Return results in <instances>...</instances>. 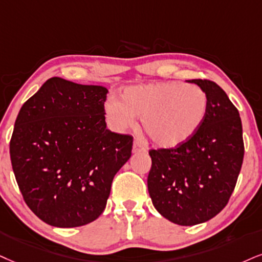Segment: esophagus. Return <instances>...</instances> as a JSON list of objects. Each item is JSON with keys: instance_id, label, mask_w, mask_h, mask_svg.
<instances>
[{"instance_id": "obj_1", "label": "esophagus", "mask_w": 262, "mask_h": 262, "mask_svg": "<svg viewBox=\"0 0 262 262\" xmlns=\"http://www.w3.org/2000/svg\"><path fill=\"white\" fill-rule=\"evenodd\" d=\"M147 151L146 148H144L138 141L134 142V147H132V153H144Z\"/></svg>"}]
</instances>
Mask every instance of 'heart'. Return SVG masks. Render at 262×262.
<instances>
[{
    "label": "heart",
    "mask_w": 262,
    "mask_h": 262,
    "mask_svg": "<svg viewBox=\"0 0 262 262\" xmlns=\"http://www.w3.org/2000/svg\"><path fill=\"white\" fill-rule=\"evenodd\" d=\"M208 95L185 82L167 81L127 87L121 101H109L105 115L115 130L126 131L141 118L142 128L161 148H175L188 141L204 121Z\"/></svg>",
    "instance_id": "b5f03b06"
}]
</instances>
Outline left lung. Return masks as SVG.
<instances>
[{"instance_id": "left-lung-1", "label": "left lung", "mask_w": 262, "mask_h": 262, "mask_svg": "<svg viewBox=\"0 0 262 262\" xmlns=\"http://www.w3.org/2000/svg\"><path fill=\"white\" fill-rule=\"evenodd\" d=\"M208 95V112L196 132L170 149H151L148 192L161 216L180 226L209 221L227 205L244 157L238 109L215 82L188 80Z\"/></svg>"}]
</instances>
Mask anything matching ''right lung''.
I'll return each instance as SVG.
<instances>
[{
	"mask_svg": "<svg viewBox=\"0 0 262 262\" xmlns=\"http://www.w3.org/2000/svg\"><path fill=\"white\" fill-rule=\"evenodd\" d=\"M103 86L52 77L23 104L9 143L23 198L42 221L79 227L102 214L130 135L106 128Z\"/></svg>",
	"mask_w": 262,
	"mask_h": 262,
	"instance_id": "right-lung-1",
	"label": "right lung"
}]
</instances>
